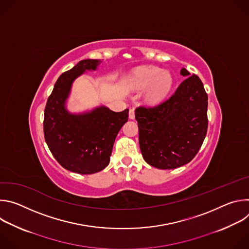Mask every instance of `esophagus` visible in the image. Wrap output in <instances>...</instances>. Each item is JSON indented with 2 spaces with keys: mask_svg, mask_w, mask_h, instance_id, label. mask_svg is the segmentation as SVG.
Instances as JSON below:
<instances>
[{
  "mask_svg": "<svg viewBox=\"0 0 249 249\" xmlns=\"http://www.w3.org/2000/svg\"><path fill=\"white\" fill-rule=\"evenodd\" d=\"M129 118L130 119H135V109L134 108H131L129 110Z\"/></svg>",
  "mask_w": 249,
  "mask_h": 249,
  "instance_id": "esophagus-1",
  "label": "esophagus"
}]
</instances>
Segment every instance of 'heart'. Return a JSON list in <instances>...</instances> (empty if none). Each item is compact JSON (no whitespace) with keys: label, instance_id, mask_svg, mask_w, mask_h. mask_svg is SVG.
I'll return each mask as SVG.
<instances>
[{"label":"heart","instance_id":"heart-1","mask_svg":"<svg viewBox=\"0 0 249 249\" xmlns=\"http://www.w3.org/2000/svg\"><path fill=\"white\" fill-rule=\"evenodd\" d=\"M133 84L139 89L150 86L147 99L155 103L162 100L168 94L172 86V76L167 71H162L159 67H146L135 73Z\"/></svg>","mask_w":249,"mask_h":249}]
</instances>
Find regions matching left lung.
Listing matches in <instances>:
<instances>
[{"instance_id": "1", "label": "left lung", "mask_w": 249, "mask_h": 249, "mask_svg": "<svg viewBox=\"0 0 249 249\" xmlns=\"http://www.w3.org/2000/svg\"><path fill=\"white\" fill-rule=\"evenodd\" d=\"M186 77L163 102L135 110L142 156L152 166L172 169L191 161L199 152L208 129V95L198 76Z\"/></svg>"}]
</instances>
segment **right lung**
I'll return each instance as SVG.
<instances>
[{
	"label": "right lung",
	"mask_w": 249,
	"mask_h": 249,
	"mask_svg": "<svg viewBox=\"0 0 249 249\" xmlns=\"http://www.w3.org/2000/svg\"><path fill=\"white\" fill-rule=\"evenodd\" d=\"M100 63L82 60L63 73L44 110V138L50 152L64 168L81 174H92L108 165L115 138L128 121L129 109L114 112L101 105L89 112L74 114L66 108L74 81L86 71H95Z\"/></svg>",
	"instance_id": "add662e5"
}]
</instances>
